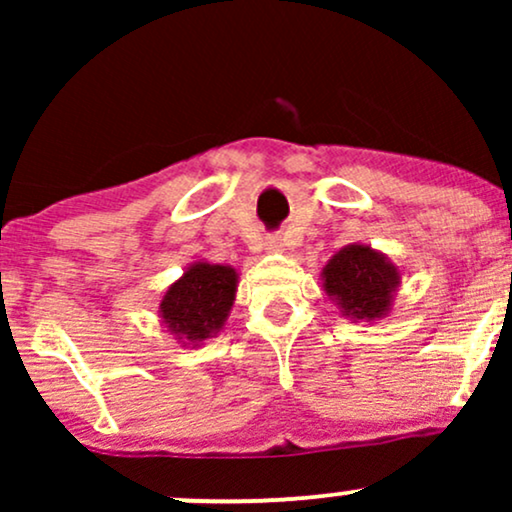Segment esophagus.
I'll return each mask as SVG.
<instances>
[{
    "mask_svg": "<svg viewBox=\"0 0 512 512\" xmlns=\"http://www.w3.org/2000/svg\"><path fill=\"white\" fill-rule=\"evenodd\" d=\"M267 245H269V250H274V252H279L281 248H284V245H281V238H269L267 240Z\"/></svg>",
    "mask_w": 512,
    "mask_h": 512,
    "instance_id": "esophagus-1",
    "label": "esophagus"
}]
</instances>
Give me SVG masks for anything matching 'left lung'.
<instances>
[{
    "instance_id": "obj_1",
    "label": "left lung",
    "mask_w": 512,
    "mask_h": 512,
    "mask_svg": "<svg viewBox=\"0 0 512 512\" xmlns=\"http://www.w3.org/2000/svg\"><path fill=\"white\" fill-rule=\"evenodd\" d=\"M322 291L351 322H378L390 315L402 272L385 252L366 243L344 245L320 272Z\"/></svg>"
}]
</instances>
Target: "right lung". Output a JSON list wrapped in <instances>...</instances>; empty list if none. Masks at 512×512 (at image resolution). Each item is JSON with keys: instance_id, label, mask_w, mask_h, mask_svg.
<instances>
[{"instance_id": "right-lung-1", "label": "right lung", "mask_w": 512, "mask_h": 512, "mask_svg": "<svg viewBox=\"0 0 512 512\" xmlns=\"http://www.w3.org/2000/svg\"><path fill=\"white\" fill-rule=\"evenodd\" d=\"M236 291L238 272L231 264L192 262L158 303L161 325L180 346L197 349L223 330Z\"/></svg>"}]
</instances>
